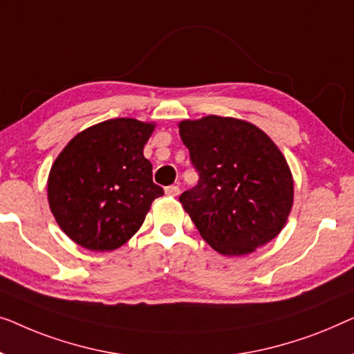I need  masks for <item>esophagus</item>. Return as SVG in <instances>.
Here are the masks:
<instances>
[{
	"label": "esophagus",
	"instance_id": "obj_1",
	"mask_svg": "<svg viewBox=\"0 0 354 354\" xmlns=\"http://www.w3.org/2000/svg\"><path fill=\"white\" fill-rule=\"evenodd\" d=\"M165 194H167V196H170V197H176V196H179V187L178 186H168V187H165Z\"/></svg>",
	"mask_w": 354,
	"mask_h": 354
}]
</instances>
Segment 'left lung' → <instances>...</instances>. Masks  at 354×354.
Masks as SVG:
<instances>
[{
  "label": "left lung",
  "mask_w": 354,
  "mask_h": 354,
  "mask_svg": "<svg viewBox=\"0 0 354 354\" xmlns=\"http://www.w3.org/2000/svg\"><path fill=\"white\" fill-rule=\"evenodd\" d=\"M198 183L179 196L203 241L241 257L272 241L293 203L287 160L265 131L231 117L179 123Z\"/></svg>",
  "instance_id": "1"
}]
</instances>
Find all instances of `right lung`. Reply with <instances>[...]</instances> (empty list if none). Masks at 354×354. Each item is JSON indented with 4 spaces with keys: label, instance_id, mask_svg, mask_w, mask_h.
Returning <instances> with one entry per match:
<instances>
[{
    "label": "right lung",
    "instance_id": "add662e5",
    "mask_svg": "<svg viewBox=\"0 0 354 354\" xmlns=\"http://www.w3.org/2000/svg\"><path fill=\"white\" fill-rule=\"evenodd\" d=\"M153 128L134 118L97 123L78 133L53 163L49 208L78 245L94 252L122 247L163 196L142 153Z\"/></svg>",
    "mask_w": 354,
    "mask_h": 354
}]
</instances>
